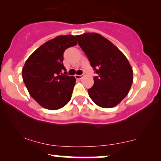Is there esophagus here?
Wrapping results in <instances>:
<instances>
[{
    "label": "esophagus",
    "instance_id": "34e87169",
    "mask_svg": "<svg viewBox=\"0 0 161 161\" xmlns=\"http://www.w3.org/2000/svg\"><path fill=\"white\" fill-rule=\"evenodd\" d=\"M75 77L76 79H81L83 78V75H75Z\"/></svg>",
    "mask_w": 161,
    "mask_h": 161
}]
</instances>
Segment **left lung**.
Wrapping results in <instances>:
<instances>
[{
	"label": "left lung",
	"mask_w": 161,
	"mask_h": 161,
	"mask_svg": "<svg viewBox=\"0 0 161 161\" xmlns=\"http://www.w3.org/2000/svg\"><path fill=\"white\" fill-rule=\"evenodd\" d=\"M76 38L97 74L93 86L88 89L90 98L105 108L116 106L129 93L133 83V69L126 56L97 33H85Z\"/></svg>",
	"instance_id": "left-lung-1"
}]
</instances>
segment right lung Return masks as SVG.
Returning a JSON list of instances; mask_svg holds the SVG:
<instances>
[{"mask_svg":"<svg viewBox=\"0 0 161 161\" xmlns=\"http://www.w3.org/2000/svg\"><path fill=\"white\" fill-rule=\"evenodd\" d=\"M76 45L72 35L58 36L37 48L26 60L22 70L23 81L30 95L43 108L58 110L69 102L76 80L67 75L64 53Z\"/></svg>","mask_w":161,"mask_h":161,"instance_id":"add662e5","label":"right lung"}]
</instances>
